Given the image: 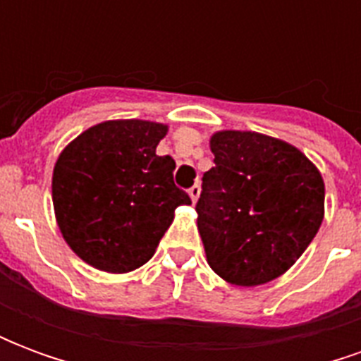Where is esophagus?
I'll return each mask as SVG.
<instances>
[{
	"instance_id": "esophagus-1",
	"label": "esophagus",
	"mask_w": 361,
	"mask_h": 361,
	"mask_svg": "<svg viewBox=\"0 0 361 361\" xmlns=\"http://www.w3.org/2000/svg\"><path fill=\"white\" fill-rule=\"evenodd\" d=\"M199 195H201V185H199V183H195L193 188L189 189V197H191V201H193V203H197Z\"/></svg>"
}]
</instances>
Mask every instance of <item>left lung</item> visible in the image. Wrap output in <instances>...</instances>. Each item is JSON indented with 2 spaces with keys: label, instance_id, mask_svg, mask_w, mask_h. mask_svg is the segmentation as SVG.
<instances>
[{
  "label": "left lung",
  "instance_id": "obj_1",
  "mask_svg": "<svg viewBox=\"0 0 361 361\" xmlns=\"http://www.w3.org/2000/svg\"><path fill=\"white\" fill-rule=\"evenodd\" d=\"M197 228L207 263L235 286H259L294 265L325 216V183L294 145L255 131H216Z\"/></svg>",
  "mask_w": 361,
  "mask_h": 361
}]
</instances>
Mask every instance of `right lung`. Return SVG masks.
I'll return each mask as SVG.
<instances>
[{
    "label": "right lung",
    "mask_w": 361,
    "mask_h": 361,
    "mask_svg": "<svg viewBox=\"0 0 361 361\" xmlns=\"http://www.w3.org/2000/svg\"><path fill=\"white\" fill-rule=\"evenodd\" d=\"M168 126L110 119L82 131L61 150L51 176L59 232L98 271L123 274L149 261L180 204L172 157L157 147Z\"/></svg>",
    "instance_id": "1"
}]
</instances>
